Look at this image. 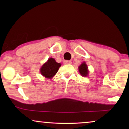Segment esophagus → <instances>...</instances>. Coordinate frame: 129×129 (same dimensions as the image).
Masks as SVG:
<instances>
[{"label": "esophagus", "mask_w": 129, "mask_h": 129, "mask_svg": "<svg viewBox=\"0 0 129 129\" xmlns=\"http://www.w3.org/2000/svg\"><path fill=\"white\" fill-rule=\"evenodd\" d=\"M63 63L64 64H71L72 61L70 60H64L63 61Z\"/></svg>", "instance_id": "34e87169"}]
</instances>
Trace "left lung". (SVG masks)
I'll return each instance as SVG.
<instances>
[{"mask_svg": "<svg viewBox=\"0 0 129 129\" xmlns=\"http://www.w3.org/2000/svg\"><path fill=\"white\" fill-rule=\"evenodd\" d=\"M79 73L82 76L86 77L87 76L89 70H88V68L87 64H86V62H83L79 67Z\"/></svg>", "mask_w": 129, "mask_h": 129, "instance_id": "obj_1", "label": "left lung"}]
</instances>
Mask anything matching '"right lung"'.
Here are the masks:
<instances>
[{
  "label": "right lung",
  "instance_id": "obj_1",
  "mask_svg": "<svg viewBox=\"0 0 129 129\" xmlns=\"http://www.w3.org/2000/svg\"><path fill=\"white\" fill-rule=\"evenodd\" d=\"M61 64L57 63L53 58H49L40 69L42 76L47 79H52L57 73Z\"/></svg>",
  "mask_w": 129,
  "mask_h": 129
}]
</instances>
